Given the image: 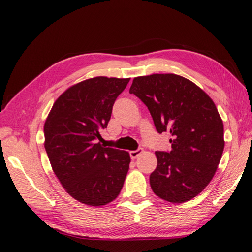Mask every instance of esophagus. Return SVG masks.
<instances>
[{"label": "esophagus", "mask_w": 252, "mask_h": 252, "mask_svg": "<svg viewBox=\"0 0 252 252\" xmlns=\"http://www.w3.org/2000/svg\"><path fill=\"white\" fill-rule=\"evenodd\" d=\"M142 152H143V149H142V148H139V149H136V150L130 151V152H129V155H130V158H131L132 159H134V158H138V157L142 154Z\"/></svg>", "instance_id": "34e87169"}]
</instances>
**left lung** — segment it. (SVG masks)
<instances>
[{
	"instance_id": "left-lung-1",
	"label": "left lung",
	"mask_w": 252,
	"mask_h": 252,
	"mask_svg": "<svg viewBox=\"0 0 252 252\" xmlns=\"http://www.w3.org/2000/svg\"><path fill=\"white\" fill-rule=\"evenodd\" d=\"M129 93L147 106L158 133L172 135L169 152L156 151L152 191L177 204L193 199L212 180L225 146L215 103L193 82L173 73L134 78Z\"/></svg>"
}]
</instances>
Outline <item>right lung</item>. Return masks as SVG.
I'll return each instance as SVG.
<instances>
[{"label": "right lung", "mask_w": 252, "mask_h": 252, "mask_svg": "<svg viewBox=\"0 0 252 252\" xmlns=\"http://www.w3.org/2000/svg\"><path fill=\"white\" fill-rule=\"evenodd\" d=\"M129 80L96 77L75 84L58 97L45 122L44 146L52 170L83 204H108L124 185L130 156L97 141Z\"/></svg>", "instance_id": "1"}]
</instances>
